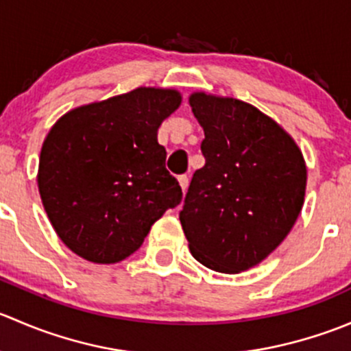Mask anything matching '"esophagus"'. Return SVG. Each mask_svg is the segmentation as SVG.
<instances>
[{
  "instance_id": "esophagus-1",
  "label": "esophagus",
  "mask_w": 351,
  "mask_h": 351,
  "mask_svg": "<svg viewBox=\"0 0 351 351\" xmlns=\"http://www.w3.org/2000/svg\"><path fill=\"white\" fill-rule=\"evenodd\" d=\"M178 183H180V186H182L183 193H185L186 189H189V176H186V175H180L178 176Z\"/></svg>"
}]
</instances>
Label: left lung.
I'll return each instance as SVG.
<instances>
[{
  "label": "left lung",
  "mask_w": 351,
  "mask_h": 351,
  "mask_svg": "<svg viewBox=\"0 0 351 351\" xmlns=\"http://www.w3.org/2000/svg\"><path fill=\"white\" fill-rule=\"evenodd\" d=\"M190 107L204 129V168L193 173L180 212L190 253L221 274L250 270L274 253L306 197L302 151L253 105L195 91Z\"/></svg>",
  "instance_id": "8db88e82"
}]
</instances>
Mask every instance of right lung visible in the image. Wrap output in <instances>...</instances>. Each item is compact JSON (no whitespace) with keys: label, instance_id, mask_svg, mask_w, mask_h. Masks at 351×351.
Here are the masks:
<instances>
[{"label":"right lung","instance_id":"add662e5","mask_svg":"<svg viewBox=\"0 0 351 351\" xmlns=\"http://www.w3.org/2000/svg\"><path fill=\"white\" fill-rule=\"evenodd\" d=\"M182 105L171 88L141 86L81 105L42 144L37 185L56 234L91 263H119L182 202L158 129Z\"/></svg>","mask_w":351,"mask_h":351}]
</instances>
